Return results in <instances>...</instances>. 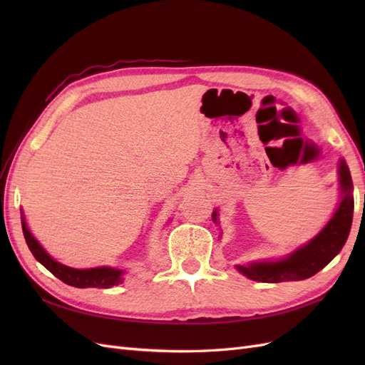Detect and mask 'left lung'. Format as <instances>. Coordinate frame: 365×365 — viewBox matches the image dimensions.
Returning <instances> with one entry per match:
<instances>
[{
	"mask_svg": "<svg viewBox=\"0 0 365 365\" xmlns=\"http://www.w3.org/2000/svg\"><path fill=\"white\" fill-rule=\"evenodd\" d=\"M339 178L344 197L322 233H318L307 245L294 251L286 259L251 263L247 267H237V271L247 275L248 279L262 283L304 280L322 271L344 247L351 227L353 207H355L351 196L353 184L344 161L339 163ZM213 220H216V212L213 213Z\"/></svg>",
	"mask_w": 365,
	"mask_h": 365,
	"instance_id": "obj_1",
	"label": "left lung"
}]
</instances>
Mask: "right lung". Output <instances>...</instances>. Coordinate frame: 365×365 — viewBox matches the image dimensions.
I'll list each match as a JSON object with an SVG mask.
<instances>
[{"label":"right lung","instance_id":"obj_1","mask_svg":"<svg viewBox=\"0 0 365 365\" xmlns=\"http://www.w3.org/2000/svg\"><path fill=\"white\" fill-rule=\"evenodd\" d=\"M23 233L29 250L31 251L35 259L43 264L53 275H56L59 280L76 288H111L121 283V274L123 271L114 268H93V269H74L68 268L59 262L53 260L48 254L42 250L38 240L30 235V231L23 219Z\"/></svg>","mask_w":365,"mask_h":365}]
</instances>
